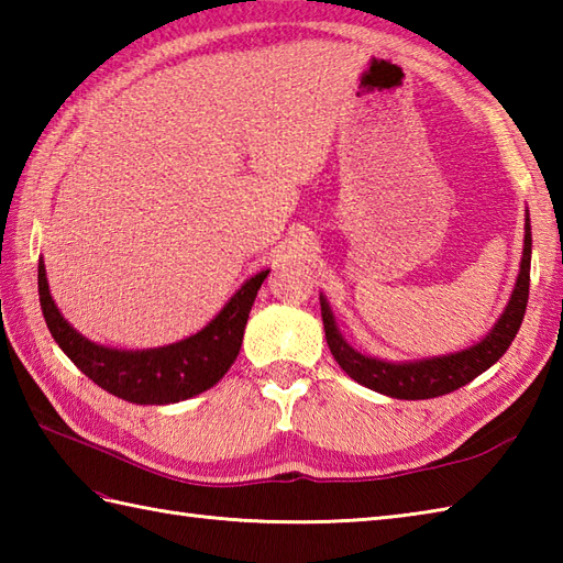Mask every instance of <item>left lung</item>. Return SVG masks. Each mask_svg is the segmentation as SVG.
Wrapping results in <instances>:
<instances>
[{
    "mask_svg": "<svg viewBox=\"0 0 563 563\" xmlns=\"http://www.w3.org/2000/svg\"><path fill=\"white\" fill-rule=\"evenodd\" d=\"M530 254H532V234H530V220L525 222V249H522V263L520 275L512 290L510 302L506 307L504 317L498 319L494 331L488 333L484 341H479L472 349L462 353L430 357V361L418 363H385L377 357H367L363 353L353 351L336 329L331 309L324 297L321 300V319H324L327 343L331 355L336 363L349 373L355 382H361L367 389H375L379 394H387L394 399H433L450 394L464 385H470L474 377H479L484 369L492 367L500 355L508 351V345L516 339V333L522 324L525 309H528L530 297Z\"/></svg>",
    "mask_w": 563,
    "mask_h": 563,
    "instance_id": "left-lung-1",
    "label": "left lung"
}]
</instances>
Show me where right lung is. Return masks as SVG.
<instances>
[{"instance_id":"add662e5","label":"right lung","mask_w":563,"mask_h":563,"mask_svg":"<svg viewBox=\"0 0 563 563\" xmlns=\"http://www.w3.org/2000/svg\"><path fill=\"white\" fill-rule=\"evenodd\" d=\"M268 271L246 280L210 324L181 343L152 351H115L91 343L71 329L47 290L38 261V295L55 343L84 375L118 399L133 404H176L210 389L224 377L242 349L244 327Z\"/></svg>"}]
</instances>
